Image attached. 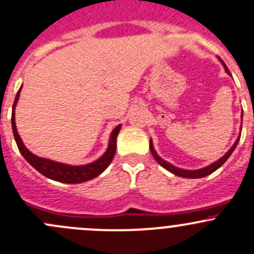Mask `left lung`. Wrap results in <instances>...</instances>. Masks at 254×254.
Here are the masks:
<instances>
[{
    "label": "left lung",
    "mask_w": 254,
    "mask_h": 254,
    "mask_svg": "<svg viewBox=\"0 0 254 254\" xmlns=\"http://www.w3.org/2000/svg\"><path fill=\"white\" fill-rule=\"evenodd\" d=\"M220 61H221V60H220ZM221 64L224 65V68H225V71H226V73L231 75V73H230V71H229V68L226 67V65H225L222 61H221ZM242 117H243V115H242ZM241 129H242V125H241ZM240 137H241V131H240V135H238V137L236 139V141H235L234 145H232V147L230 148V150L227 151V152L225 153V155L222 156L221 158H219V160L215 161V162L211 163V165L206 166V167L199 168V170H183V168L176 167V166H173L172 163L167 162V161H165L163 158H161L160 156L157 155V152H156L155 147H153L152 140H150V151H151V153H152L153 157H155V160L158 162V165H161L163 168H166L167 171H170V172L173 173V175H176L178 177H183V178H203V177L211 175L212 172H215L217 168H220L222 165H224L225 162H226L227 158H229L230 156L232 155V152H234L235 148H236L237 143H238V141H240Z\"/></svg>",
    "instance_id": "left-lung-1"
}]
</instances>
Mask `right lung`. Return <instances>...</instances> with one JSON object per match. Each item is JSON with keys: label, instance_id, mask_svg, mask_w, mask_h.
I'll return each instance as SVG.
<instances>
[{"label": "right lung", "instance_id": "obj_1", "mask_svg": "<svg viewBox=\"0 0 254 254\" xmlns=\"http://www.w3.org/2000/svg\"><path fill=\"white\" fill-rule=\"evenodd\" d=\"M20 89L17 92L16 99H14L13 108H12V130H13L14 140H16L18 148H19V152L22 153L23 157L27 160V162L29 165H32L35 170L39 173H42L43 176H45L47 178L53 179V181L61 182V183H70V184H76V183H83V182L91 181V179L96 178L101 175L102 172L107 170L109 165H111L113 157L115 155V150H117V136L120 131V127L122 125H118L117 127H114V130L112 131L111 137H109V143L108 148L106 150V152L102 155V157H99L98 160L93 161L91 163H87L83 166H71L66 165V163L56 162V161L48 160V158L39 157V156L34 155V153L30 152L27 147L23 143L22 139H20L19 134L17 131L16 127V119H14V109H16L17 102L19 99Z\"/></svg>", "mask_w": 254, "mask_h": 254}]
</instances>
